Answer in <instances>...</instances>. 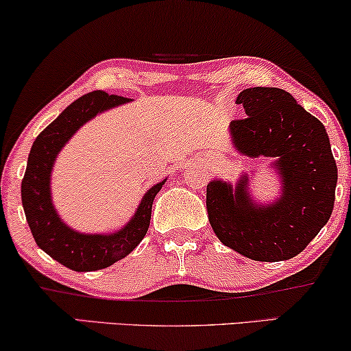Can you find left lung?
Listing matches in <instances>:
<instances>
[{
	"instance_id": "obj_1",
	"label": "left lung",
	"mask_w": 351,
	"mask_h": 351,
	"mask_svg": "<svg viewBox=\"0 0 351 351\" xmlns=\"http://www.w3.org/2000/svg\"><path fill=\"white\" fill-rule=\"evenodd\" d=\"M247 117L232 121L230 140L247 158H274L280 195L259 203L247 172L206 186L208 219L226 247L254 261H285L327 224L335 202L337 165L324 125L285 90L253 86L239 93Z\"/></svg>"
}]
</instances>
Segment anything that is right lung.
Instances as JSON below:
<instances>
[{"label": "right lung", "mask_w": 351, "mask_h": 351, "mask_svg": "<svg viewBox=\"0 0 351 351\" xmlns=\"http://www.w3.org/2000/svg\"><path fill=\"white\" fill-rule=\"evenodd\" d=\"M129 98L104 92L86 93L64 111L35 138L27 169L22 179L21 195L25 219L36 245L62 266L77 272L98 271L125 258L143 240L152 219L153 199L162 189L158 182L143 195L129 222L119 230L104 234L79 232L59 216L51 197V172L58 154L77 130L99 112L129 103Z\"/></svg>", "instance_id": "right-lung-1"}]
</instances>
